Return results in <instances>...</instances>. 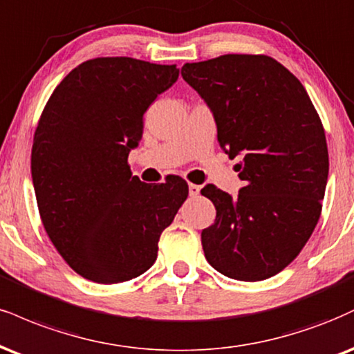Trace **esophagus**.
Instances as JSON below:
<instances>
[{"instance_id":"34e87169","label":"esophagus","mask_w":354,"mask_h":354,"mask_svg":"<svg viewBox=\"0 0 354 354\" xmlns=\"http://www.w3.org/2000/svg\"><path fill=\"white\" fill-rule=\"evenodd\" d=\"M198 194H199V186L191 183V185H189V196H198Z\"/></svg>"}]
</instances>
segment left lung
<instances>
[{"instance_id":"1","label":"left lung","mask_w":354,"mask_h":354,"mask_svg":"<svg viewBox=\"0 0 354 354\" xmlns=\"http://www.w3.org/2000/svg\"><path fill=\"white\" fill-rule=\"evenodd\" d=\"M183 79L206 102L219 147L242 156L239 194L207 185L216 207L201 232L207 262L229 279L279 274L312 236L328 180L325 130L305 87L263 54H225L185 64Z\"/></svg>"}]
</instances>
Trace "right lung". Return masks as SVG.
Returning a JSON list of instances; mask_svg holds the SVG:
<instances>
[{
  "label": "right lung",
  "instance_id": "right-lung-1",
  "mask_svg": "<svg viewBox=\"0 0 354 354\" xmlns=\"http://www.w3.org/2000/svg\"><path fill=\"white\" fill-rule=\"evenodd\" d=\"M176 66L97 57L54 88L34 133L37 207L57 252L84 279L118 283L155 263L161 232L188 198V183L131 176L143 115L178 80Z\"/></svg>",
  "mask_w": 354,
  "mask_h": 354
}]
</instances>
